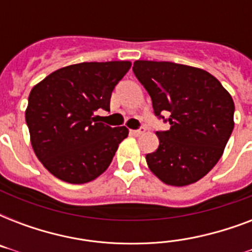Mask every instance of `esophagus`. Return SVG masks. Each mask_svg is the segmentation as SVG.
<instances>
[{
  "instance_id": "esophagus-1",
  "label": "esophagus",
  "mask_w": 252,
  "mask_h": 252,
  "mask_svg": "<svg viewBox=\"0 0 252 252\" xmlns=\"http://www.w3.org/2000/svg\"><path fill=\"white\" fill-rule=\"evenodd\" d=\"M130 133L133 134V136H141V134L145 133V128H140V129L130 130Z\"/></svg>"
}]
</instances>
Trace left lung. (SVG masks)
I'll use <instances>...</instances> for the list:
<instances>
[{"instance_id": "8db88e82", "label": "left lung", "mask_w": 252, "mask_h": 252, "mask_svg": "<svg viewBox=\"0 0 252 252\" xmlns=\"http://www.w3.org/2000/svg\"><path fill=\"white\" fill-rule=\"evenodd\" d=\"M133 73L149 93L156 116L170 123L146 163L168 186H188L219 162L234 128V102L216 77L168 61L137 60ZM169 112L165 119L163 115Z\"/></svg>"}]
</instances>
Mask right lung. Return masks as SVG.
<instances>
[{
	"instance_id": "right-lung-1",
	"label": "right lung",
	"mask_w": 252,
	"mask_h": 252,
	"mask_svg": "<svg viewBox=\"0 0 252 252\" xmlns=\"http://www.w3.org/2000/svg\"><path fill=\"white\" fill-rule=\"evenodd\" d=\"M130 65V61L69 65L32 87L26 123L33 152L52 175L82 184L110 166L128 129L99 123L94 112L110 110L112 90Z\"/></svg>"
}]
</instances>
